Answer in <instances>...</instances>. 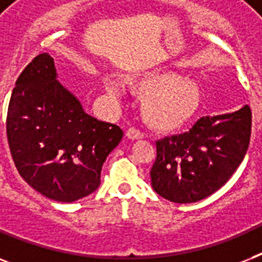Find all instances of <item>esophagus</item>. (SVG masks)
Returning <instances> with one entry per match:
<instances>
[{
  "label": "esophagus",
  "instance_id": "obj_1",
  "mask_svg": "<svg viewBox=\"0 0 262 262\" xmlns=\"http://www.w3.org/2000/svg\"><path fill=\"white\" fill-rule=\"evenodd\" d=\"M126 137L129 140H140L143 139V133L140 130H137V129H135V127H130V129L126 132Z\"/></svg>",
  "mask_w": 262,
  "mask_h": 262
}]
</instances>
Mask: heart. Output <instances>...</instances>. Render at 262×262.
<instances>
[{
	"label": "heart",
	"mask_w": 262,
	"mask_h": 262,
	"mask_svg": "<svg viewBox=\"0 0 262 262\" xmlns=\"http://www.w3.org/2000/svg\"><path fill=\"white\" fill-rule=\"evenodd\" d=\"M127 85L140 96H144L141 114L154 130L162 133L179 130L199 111L201 91L199 85L170 72H151L130 76ZM104 88L111 96H119L121 90L114 80H104Z\"/></svg>",
	"instance_id": "1"
}]
</instances>
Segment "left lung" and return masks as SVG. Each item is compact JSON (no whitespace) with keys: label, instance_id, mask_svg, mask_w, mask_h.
<instances>
[{"label":"left lung","instance_id":"left-lung-1","mask_svg":"<svg viewBox=\"0 0 262 262\" xmlns=\"http://www.w3.org/2000/svg\"><path fill=\"white\" fill-rule=\"evenodd\" d=\"M250 133L252 111L246 104L227 114L203 117L186 133L159 140L151 168L154 190L178 204L211 195L242 163Z\"/></svg>","mask_w":262,"mask_h":262}]
</instances>
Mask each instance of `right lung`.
<instances>
[{"label":"right lung","instance_id":"obj_1","mask_svg":"<svg viewBox=\"0 0 262 262\" xmlns=\"http://www.w3.org/2000/svg\"><path fill=\"white\" fill-rule=\"evenodd\" d=\"M6 135L21 178L47 199L73 203L98 189L103 163L123 132L88 115L43 53L16 81Z\"/></svg>","mask_w":262,"mask_h":262}]
</instances>
